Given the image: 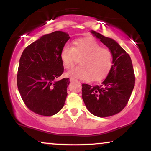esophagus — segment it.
I'll return each instance as SVG.
<instances>
[{
	"instance_id": "obj_1",
	"label": "esophagus",
	"mask_w": 151,
	"mask_h": 151,
	"mask_svg": "<svg viewBox=\"0 0 151 151\" xmlns=\"http://www.w3.org/2000/svg\"><path fill=\"white\" fill-rule=\"evenodd\" d=\"M70 81H71V82H72V81H76V79H74V78H70Z\"/></svg>"
}]
</instances>
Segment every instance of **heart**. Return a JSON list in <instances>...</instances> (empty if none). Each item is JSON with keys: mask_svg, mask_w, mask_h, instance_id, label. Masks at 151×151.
<instances>
[{"mask_svg": "<svg viewBox=\"0 0 151 151\" xmlns=\"http://www.w3.org/2000/svg\"><path fill=\"white\" fill-rule=\"evenodd\" d=\"M62 65L70 70L80 58L81 65L72 69L67 75L84 81H100L108 76L113 65V55L109 48L101 47L91 37H81L66 44L60 51Z\"/></svg>", "mask_w": 151, "mask_h": 151, "instance_id": "obj_1", "label": "heart"}]
</instances>
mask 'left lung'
<instances>
[{
  "label": "left lung",
  "instance_id": "obj_1",
  "mask_svg": "<svg viewBox=\"0 0 151 151\" xmlns=\"http://www.w3.org/2000/svg\"><path fill=\"white\" fill-rule=\"evenodd\" d=\"M91 33L113 55V65L101 85L82 84V99L93 115L108 117L121 111L128 104L135 86V74L129 55L113 39L95 31Z\"/></svg>",
  "mask_w": 151,
  "mask_h": 151
}]
</instances>
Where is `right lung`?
Masks as SVG:
<instances>
[{"instance_id":"1","label":"right lung","mask_w":151,"mask_h":151,"mask_svg":"<svg viewBox=\"0 0 151 151\" xmlns=\"http://www.w3.org/2000/svg\"><path fill=\"white\" fill-rule=\"evenodd\" d=\"M69 39L66 32L55 31L43 35L22 52L17 85L22 101L34 113L50 116L65 105L70 79L57 78L64 72L60 55Z\"/></svg>"}]
</instances>
